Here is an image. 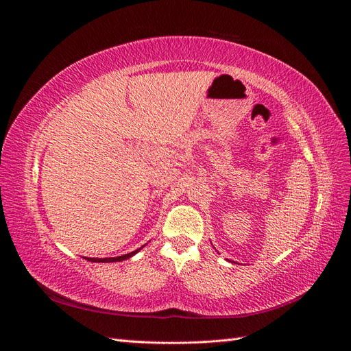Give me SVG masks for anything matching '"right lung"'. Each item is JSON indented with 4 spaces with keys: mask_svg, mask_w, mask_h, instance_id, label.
Masks as SVG:
<instances>
[{
    "mask_svg": "<svg viewBox=\"0 0 351 351\" xmlns=\"http://www.w3.org/2000/svg\"><path fill=\"white\" fill-rule=\"evenodd\" d=\"M142 249V247H141ZM141 249H137L132 253H127V254H123V256H117V258H104V259H97V258H88L90 262H120V261H124V259H129L132 258L133 254H136L137 252H139Z\"/></svg>",
    "mask_w": 351,
    "mask_h": 351,
    "instance_id": "obj_1",
    "label": "right lung"
}]
</instances>
